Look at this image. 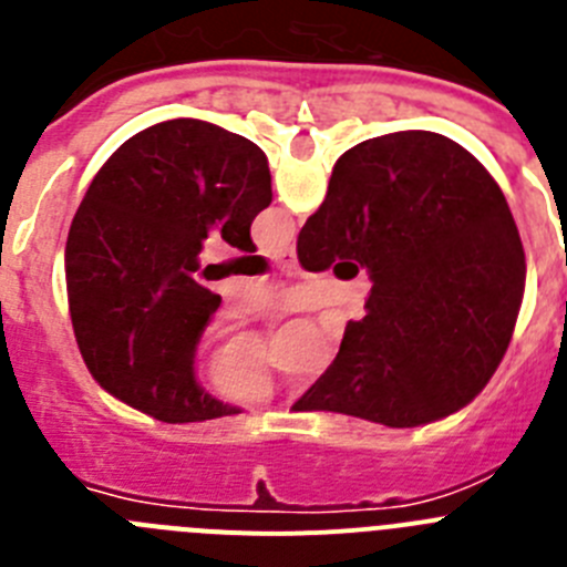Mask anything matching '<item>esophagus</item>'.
Here are the masks:
<instances>
[{
  "instance_id": "1",
  "label": "esophagus",
  "mask_w": 567,
  "mask_h": 567,
  "mask_svg": "<svg viewBox=\"0 0 567 567\" xmlns=\"http://www.w3.org/2000/svg\"><path fill=\"white\" fill-rule=\"evenodd\" d=\"M272 258H275V264H280V267H287V269H292L295 264H298V255H295V247L278 249V252H275Z\"/></svg>"
}]
</instances>
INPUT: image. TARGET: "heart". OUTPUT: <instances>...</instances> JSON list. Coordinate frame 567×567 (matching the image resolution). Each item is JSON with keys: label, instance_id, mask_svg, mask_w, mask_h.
I'll return each instance as SVG.
<instances>
[{"label": "heart", "instance_id": "obj_1", "mask_svg": "<svg viewBox=\"0 0 567 567\" xmlns=\"http://www.w3.org/2000/svg\"><path fill=\"white\" fill-rule=\"evenodd\" d=\"M213 380L224 394H235V398H249V394H260L267 389V365H255V369H235V365H213Z\"/></svg>", "mask_w": 567, "mask_h": 567}]
</instances>
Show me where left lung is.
Returning a JSON list of instances; mask_svg holds the SVG:
<instances>
[{
  "instance_id": "left-lung-1",
  "label": "left lung",
  "mask_w": 567,
  "mask_h": 567,
  "mask_svg": "<svg viewBox=\"0 0 567 567\" xmlns=\"http://www.w3.org/2000/svg\"><path fill=\"white\" fill-rule=\"evenodd\" d=\"M272 204L258 144L198 118L135 133L96 173L64 247L79 352L104 392L162 423L238 414L195 380V349L221 295L198 252L209 233L255 252Z\"/></svg>"
}]
</instances>
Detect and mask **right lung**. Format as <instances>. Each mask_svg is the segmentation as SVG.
I'll return each instance as SVG.
<instances>
[{
  "label": "right lung",
  "instance_id": "1",
  "mask_svg": "<svg viewBox=\"0 0 567 567\" xmlns=\"http://www.w3.org/2000/svg\"><path fill=\"white\" fill-rule=\"evenodd\" d=\"M369 269L365 315L292 412L392 429L460 412L497 372L525 292V252L503 189L457 142L403 130L346 150L298 260Z\"/></svg>",
  "mask_w": 567,
  "mask_h": 567
}]
</instances>
